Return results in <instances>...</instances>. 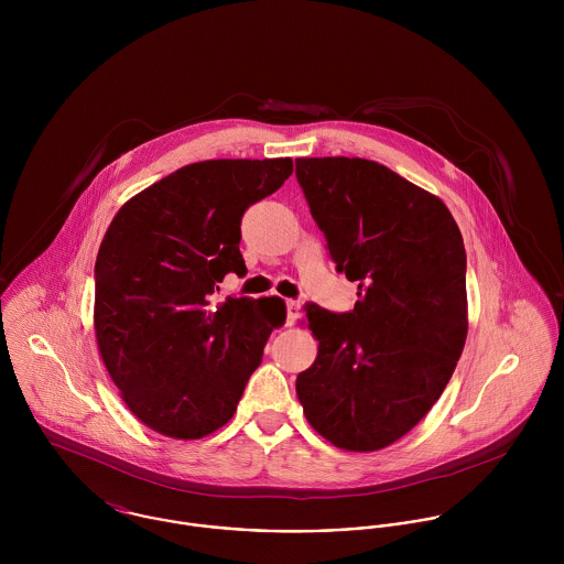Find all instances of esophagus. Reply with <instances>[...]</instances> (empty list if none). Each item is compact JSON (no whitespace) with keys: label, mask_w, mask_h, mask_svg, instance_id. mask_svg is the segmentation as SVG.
<instances>
[{"label":"esophagus","mask_w":564,"mask_h":564,"mask_svg":"<svg viewBox=\"0 0 564 564\" xmlns=\"http://www.w3.org/2000/svg\"><path fill=\"white\" fill-rule=\"evenodd\" d=\"M297 319H300V302L289 300L286 302V325H293Z\"/></svg>","instance_id":"34e87169"}]
</instances>
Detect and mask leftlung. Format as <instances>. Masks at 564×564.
I'll return each mask as SVG.
<instances>
[{
  "label": "left lung",
  "instance_id": "8db88e82",
  "mask_svg": "<svg viewBox=\"0 0 564 564\" xmlns=\"http://www.w3.org/2000/svg\"><path fill=\"white\" fill-rule=\"evenodd\" d=\"M295 175L329 258L360 291L349 313L304 306L319 354L297 398L329 443L376 452L427 414L463 354V235L438 197L380 162L297 159Z\"/></svg>",
  "mask_w": 564,
  "mask_h": 564
}]
</instances>
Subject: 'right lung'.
<instances>
[{
  "instance_id": "add662e5",
  "label": "right lung",
  "mask_w": 564,
  "mask_h": 564,
  "mask_svg": "<svg viewBox=\"0 0 564 564\" xmlns=\"http://www.w3.org/2000/svg\"><path fill=\"white\" fill-rule=\"evenodd\" d=\"M291 159L186 164L132 197L95 260V334L126 405L152 430L202 438L226 425L258 369L278 297H210L247 273L245 210L275 193Z\"/></svg>"
}]
</instances>
